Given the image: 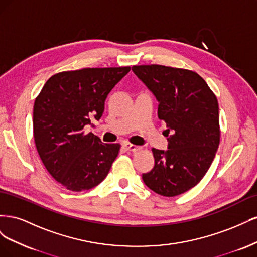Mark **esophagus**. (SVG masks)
<instances>
[{
  "mask_svg": "<svg viewBox=\"0 0 257 257\" xmlns=\"http://www.w3.org/2000/svg\"><path fill=\"white\" fill-rule=\"evenodd\" d=\"M124 147H125V149H126V150H128V151H133V152L138 151V150H141V149H142V147L135 146V145H133V144H130V143H127V144L124 145Z\"/></svg>",
  "mask_w": 257,
  "mask_h": 257,
  "instance_id": "1",
  "label": "esophagus"
}]
</instances>
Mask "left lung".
Segmentation results:
<instances>
[{"instance_id": "1", "label": "left lung", "mask_w": 257, "mask_h": 257, "mask_svg": "<svg viewBox=\"0 0 257 257\" xmlns=\"http://www.w3.org/2000/svg\"><path fill=\"white\" fill-rule=\"evenodd\" d=\"M132 71L157 97L168 136L166 151L152 148L154 167L143 180L159 195H180L204 178L215 157L221 134L216 96L190 69L151 64Z\"/></svg>"}]
</instances>
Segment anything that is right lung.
I'll list each match as a JSON object with an SVG mask.
<instances>
[{"instance_id": "add662e5", "label": "right lung", "mask_w": 257, "mask_h": 257, "mask_svg": "<svg viewBox=\"0 0 257 257\" xmlns=\"http://www.w3.org/2000/svg\"><path fill=\"white\" fill-rule=\"evenodd\" d=\"M131 71L124 67L81 68L51 76L33 108V135L48 173L69 191L94 188L108 175L120 144H104L84 127L99 120L105 99Z\"/></svg>"}]
</instances>
